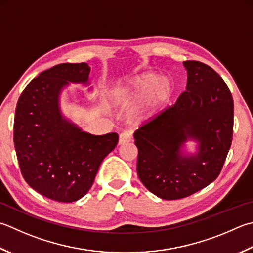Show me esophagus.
I'll use <instances>...</instances> for the list:
<instances>
[{
    "label": "esophagus",
    "instance_id": "esophagus-1",
    "mask_svg": "<svg viewBox=\"0 0 253 253\" xmlns=\"http://www.w3.org/2000/svg\"><path fill=\"white\" fill-rule=\"evenodd\" d=\"M132 139V135L130 131H123L120 135V140H118V143L120 145H124V143L129 142Z\"/></svg>",
    "mask_w": 253,
    "mask_h": 253
}]
</instances>
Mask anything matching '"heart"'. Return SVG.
I'll return each instance as SVG.
<instances>
[{"instance_id": "b5f03b06", "label": "heart", "mask_w": 253, "mask_h": 253, "mask_svg": "<svg viewBox=\"0 0 253 253\" xmlns=\"http://www.w3.org/2000/svg\"><path fill=\"white\" fill-rule=\"evenodd\" d=\"M172 91L173 84L170 79H157L155 74L148 72L121 84L116 90V96L124 102L142 101L143 112H151L165 103L171 96Z\"/></svg>"}]
</instances>
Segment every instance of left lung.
Segmentation results:
<instances>
[{
	"instance_id": "left-lung-1",
	"label": "left lung",
	"mask_w": 253,
	"mask_h": 253,
	"mask_svg": "<svg viewBox=\"0 0 253 253\" xmlns=\"http://www.w3.org/2000/svg\"><path fill=\"white\" fill-rule=\"evenodd\" d=\"M186 91L135 132L137 173L163 200H179L217 179L231 146L234 100L222 78L207 64L187 60ZM187 136L200 141L195 157L177 148Z\"/></svg>"
}]
</instances>
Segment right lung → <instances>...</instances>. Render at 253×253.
Segmentation results:
<instances>
[{"label": "right lung", "instance_id": "right-lung-1", "mask_svg": "<svg viewBox=\"0 0 253 253\" xmlns=\"http://www.w3.org/2000/svg\"><path fill=\"white\" fill-rule=\"evenodd\" d=\"M86 63H60L39 73L18 98L14 146L24 180L57 202L81 199L91 189L104 158L118 142L116 132L94 136L64 121L58 108L61 87L87 81Z\"/></svg>", "mask_w": 253, "mask_h": 253}]
</instances>
